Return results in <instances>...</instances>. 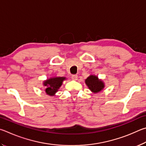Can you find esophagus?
Segmentation results:
<instances>
[{
	"mask_svg": "<svg viewBox=\"0 0 146 146\" xmlns=\"http://www.w3.org/2000/svg\"><path fill=\"white\" fill-rule=\"evenodd\" d=\"M78 75H72V79L73 80H78Z\"/></svg>",
	"mask_w": 146,
	"mask_h": 146,
	"instance_id": "obj_1",
	"label": "esophagus"
}]
</instances>
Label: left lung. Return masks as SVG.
<instances>
[{
    "label": "left lung",
    "instance_id": "1",
    "mask_svg": "<svg viewBox=\"0 0 146 146\" xmlns=\"http://www.w3.org/2000/svg\"><path fill=\"white\" fill-rule=\"evenodd\" d=\"M86 85L88 86V88L94 93H98L101 92L104 87V83L103 81L99 80L98 76L90 75L85 80Z\"/></svg>",
    "mask_w": 146,
    "mask_h": 146
}]
</instances>
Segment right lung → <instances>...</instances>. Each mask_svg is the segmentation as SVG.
Wrapping results in <instances>:
<instances>
[{"instance_id":"add662e5","label":"right lung","mask_w":146,"mask_h":146,"mask_svg":"<svg viewBox=\"0 0 146 146\" xmlns=\"http://www.w3.org/2000/svg\"><path fill=\"white\" fill-rule=\"evenodd\" d=\"M65 80V77H54L43 81V86L46 87L45 89V93L50 96H54L62 85L63 81Z\"/></svg>"}]
</instances>
